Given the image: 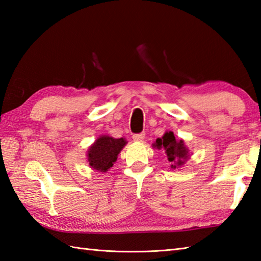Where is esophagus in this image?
<instances>
[{
	"label": "esophagus",
	"instance_id": "obj_1",
	"mask_svg": "<svg viewBox=\"0 0 261 261\" xmlns=\"http://www.w3.org/2000/svg\"><path fill=\"white\" fill-rule=\"evenodd\" d=\"M145 137H146L145 132H141V134H136L132 136V139H134L135 141H142L143 139H145Z\"/></svg>",
	"mask_w": 261,
	"mask_h": 261
}]
</instances>
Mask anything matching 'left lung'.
I'll return each instance as SVG.
<instances>
[{"label":"left lung","instance_id":"1","mask_svg":"<svg viewBox=\"0 0 261 261\" xmlns=\"http://www.w3.org/2000/svg\"><path fill=\"white\" fill-rule=\"evenodd\" d=\"M153 147L165 149L168 162L171 164L170 167L173 169L184 165L188 157H190V150L184 145V141L177 140L171 131L166 132L162 138H158L156 142L153 143Z\"/></svg>","mask_w":261,"mask_h":261}]
</instances>
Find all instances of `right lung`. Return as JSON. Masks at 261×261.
Wrapping results in <instances>:
<instances>
[{
    "instance_id": "right-lung-1",
    "label": "right lung",
    "mask_w": 261,
    "mask_h": 261,
    "mask_svg": "<svg viewBox=\"0 0 261 261\" xmlns=\"http://www.w3.org/2000/svg\"><path fill=\"white\" fill-rule=\"evenodd\" d=\"M125 145L126 141L123 138L115 139L110 136L98 137L95 142L88 148V164L94 170L107 173L116 162L118 154Z\"/></svg>"
}]
</instances>
